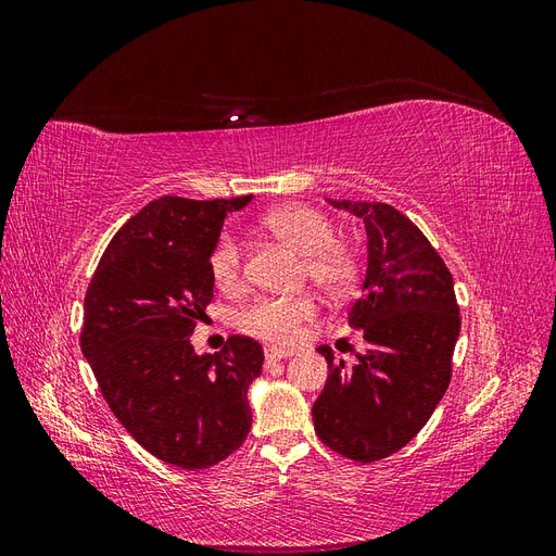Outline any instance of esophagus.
I'll list each match as a JSON object with an SVG mask.
<instances>
[{"label": "esophagus", "mask_w": 556, "mask_h": 556, "mask_svg": "<svg viewBox=\"0 0 556 556\" xmlns=\"http://www.w3.org/2000/svg\"><path fill=\"white\" fill-rule=\"evenodd\" d=\"M292 355H294L292 350H278V348H266V350H264L266 364H276V362L288 359V357H292Z\"/></svg>", "instance_id": "34e87169"}]
</instances>
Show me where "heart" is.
I'll return each instance as SVG.
<instances>
[{"instance_id":"heart-1","label":"heart","mask_w":556,"mask_h":556,"mask_svg":"<svg viewBox=\"0 0 556 556\" xmlns=\"http://www.w3.org/2000/svg\"><path fill=\"white\" fill-rule=\"evenodd\" d=\"M264 227L288 241L304 255L301 276L329 296H345L362 278V252L355 243L336 237V223L329 213L308 204L282 206L262 217ZM208 271L215 288L237 294L245 285V252L233 231H223L208 252ZM317 306L308 296L299 299H257L245 306L237 327L262 341L288 345L294 343L304 323Z\"/></svg>"}]
</instances>
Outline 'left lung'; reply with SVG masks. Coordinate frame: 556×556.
<instances>
[{"instance_id":"8db88e82","label":"left lung","mask_w":556,"mask_h":556,"mask_svg":"<svg viewBox=\"0 0 556 556\" xmlns=\"http://www.w3.org/2000/svg\"><path fill=\"white\" fill-rule=\"evenodd\" d=\"M359 215L368 233L364 292L348 313L368 350L345 371L327 357L329 378L313 403L315 433L343 457L371 464L419 433L452 378L462 329L454 282L443 257L419 227L380 201H331Z\"/></svg>"}]
</instances>
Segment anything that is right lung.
Returning a JSON list of instances; mask_svg holds the SVG:
<instances>
[{"instance_id": "add662e5", "label": "right lung", "mask_w": 556, "mask_h": 556, "mask_svg": "<svg viewBox=\"0 0 556 556\" xmlns=\"http://www.w3.org/2000/svg\"><path fill=\"white\" fill-rule=\"evenodd\" d=\"M250 199H153L111 239L83 304L80 350L109 408L141 447L188 470L227 459L252 427L262 345L229 336L197 357L190 343L213 301L208 252Z\"/></svg>"}]
</instances>
